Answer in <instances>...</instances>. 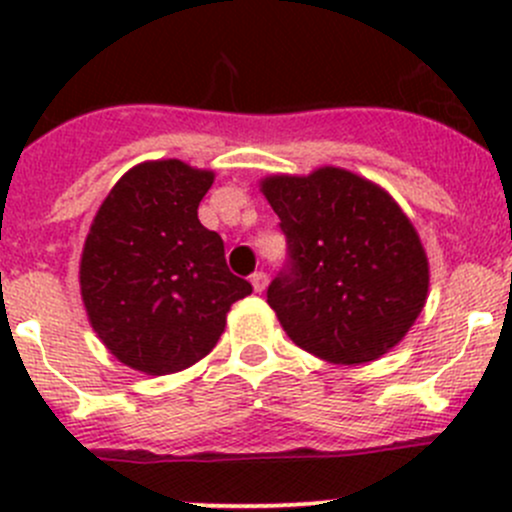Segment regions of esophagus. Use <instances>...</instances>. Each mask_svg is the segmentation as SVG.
I'll return each instance as SVG.
<instances>
[{
	"instance_id": "34e87169",
	"label": "esophagus",
	"mask_w": 512,
	"mask_h": 512,
	"mask_svg": "<svg viewBox=\"0 0 512 512\" xmlns=\"http://www.w3.org/2000/svg\"><path fill=\"white\" fill-rule=\"evenodd\" d=\"M250 282H252V289H255V292H265L267 275H265V272H255V275L250 277Z\"/></svg>"
}]
</instances>
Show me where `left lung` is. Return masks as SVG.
Here are the masks:
<instances>
[{
  "label": "left lung",
  "mask_w": 512,
  "mask_h": 512,
  "mask_svg": "<svg viewBox=\"0 0 512 512\" xmlns=\"http://www.w3.org/2000/svg\"><path fill=\"white\" fill-rule=\"evenodd\" d=\"M262 193L287 237L267 304L297 347L332 364L394 349L428 294L418 232L384 188L344 168L270 175Z\"/></svg>",
  "instance_id": "8db88e82"
}]
</instances>
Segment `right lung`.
Returning <instances> with one entry per match:
<instances>
[{"label": "right lung", "instance_id": "right-lung-1", "mask_svg": "<svg viewBox=\"0 0 512 512\" xmlns=\"http://www.w3.org/2000/svg\"><path fill=\"white\" fill-rule=\"evenodd\" d=\"M213 178L175 158L136 165L86 235L79 282L91 327L143 374H175L213 352L230 307L252 292L227 270L223 237L198 220Z\"/></svg>", "mask_w": 512, "mask_h": 512}]
</instances>
